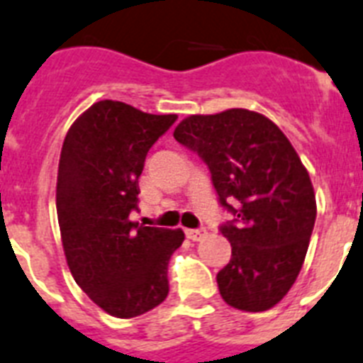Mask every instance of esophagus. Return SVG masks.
Segmentation results:
<instances>
[{
  "label": "esophagus",
  "instance_id": "1",
  "mask_svg": "<svg viewBox=\"0 0 363 363\" xmlns=\"http://www.w3.org/2000/svg\"><path fill=\"white\" fill-rule=\"evenodd\" d=\"M186 238L190 240H201L205 235H207V229H186Z\"/></svg>",
  "mask_w": 363,
  "mask_h": 363
}]
</instances>
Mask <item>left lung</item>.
I'll list each match as a JSON object with an SVG mask.
<instances>
[{"label":"left lung","mask_w":363,"mask_h":363,"mask_svg":"<svg viewBox=\"0 0 363 363\" xmlns=\"http://www.w3.org/2000/svg\"><path fill=\"white\" fill-rule=\"evenodd\" d=\"M175 140L207 164L218 201L233 214L220 231L231 261L218 272L222 298L242 311L274 308L298 278L317 203L306 167L285 134L255 111L190 115Z\"/></svg>","instance_id":"8db88e82"}]
</instances>
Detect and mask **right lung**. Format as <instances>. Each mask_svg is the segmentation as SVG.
<instances>
[{
  "label": "right lung",
  "instance_id": "1",
  "mask_svg": "<svg viewBox=\"0 0 363 363\" xmlns=\"http://www.w3.org/2000/svg\"><path fill=\"white\" fill-rule=\"evenodd\" d=\"M175 121L100 100L63 141L55 205L65 257L82 291L119 319L166 300L167 263L184 240L181 229L130 222L147 152Z\"/></svg>",
  "mask_w": 363,
  "mask_h": 363
}]
</instances>
